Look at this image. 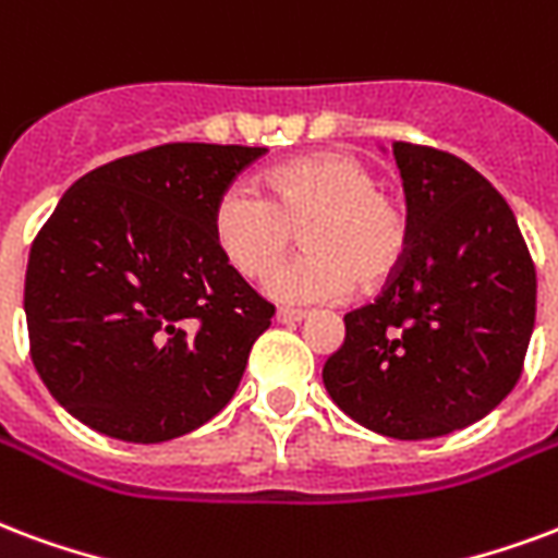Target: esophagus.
Masks as SVG:
<instances>
[{
	"label": "esophagus",
	"instance_id": "34e87169",
	"mask_svg": "<svg viewBox=\"0 0 558 558\" xmlns=\"http://www.w3.org/2000/svg\"><path fill=\"white\" fill-rule=\"evenodd\" d=\"M304 316H307L304 311H290V307H280V311H278L280 325H295V322H301Z\"/></svg>",
	"mask_w": 558,
	"mask_h": 558
}]
</instances>
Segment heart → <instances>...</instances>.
I'll return each mask as SVG.
<instances>
[{"label":"heart","mask_w":558,"mask_h":558,"mask_svg":"<svg viewBox=\"0 0 558 558\" xmlns=\"http://www.w3.org/2000/svg\"><path fill=\"white\" fill-rule=\"evenodd\" d=\"M266 195L230 183L213 204V242L242 278H263L295 245L307 254L278 268L268 295L287 304L340 301L378 290L405 266L414 242L408 206L378 189V177L349 153H313L271 168Z\"/></svg>","instance_id":"1"}]
</instances>
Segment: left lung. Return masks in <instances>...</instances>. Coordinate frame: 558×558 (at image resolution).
I'll use <instances>...</instances> for the list:
<instances>
[{
	"instance_id": "obj_1",
	"label": "left lung",
	"mask_w": 558,
	"mask_h": 558,
	"mask_svg": "<svg viewBox=\"0 0 558 558\" xmlns=\"http://www.w3.org/2000/svg\"><path fill=\"white\" fill-rule=\"evenodd\" d=\"M414 242L373 304L345 313L322 381L369 432L426 440L511 393L535 325V266L506 197L452 153L396 142Z\"/></svg>"
}]
</instances>
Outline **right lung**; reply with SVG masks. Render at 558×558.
Returning <instances> with one entry per match:
<instances>
[{"mask_svg":"<svg viewBox=\"0 0 558 558\" xmlns=\"http://www.w3.org/2000/svg\"><path fill=\"white\" fill-rule=\"evenodd\" d=\"M266 147L177 142L94 168L37 230L28 352L64 411L162 444L233 399L275 307L227 266L213 204Z\"/></svg>","mask_w":558,"mask_h":558,"instance_id":"obj_1","label":"right lung"}]
</instances>
